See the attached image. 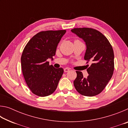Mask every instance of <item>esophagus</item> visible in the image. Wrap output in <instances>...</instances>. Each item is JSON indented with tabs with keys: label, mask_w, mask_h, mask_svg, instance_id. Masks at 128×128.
<instances>
[{
	"label": "esophagus",
	"mask_w": 128,
	"mask_h": 128,
	"mask_svg": "<svg viewBox=\"0 0 128 128\" xmlns=\"http://www.w3.org/2000/svg\"><path fill=\"white\" fill-rule=\"evenodd\" d=\"M69 70H70V68H65L64 69V71L65 72H68V71H69Z\"/></svg>",
	"instance_id": "obj_1"
}]
</instances>
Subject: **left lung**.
Here are the masks:
<instances>
[{"label":"left lung","mask_w":128,"mask_h":128,"mask_svg":"<svg viewBox=\"0 0 128 128\" xmlns=\"http://www.w3.org/2000/svg\"><path fill=\"white\" fill-rule=\"evenodd\" d=\"M73 33L83 39L86 44L84 59L92 62L87 69L88 76L84 78L80 71L73 82L76 89L84 96H93L102 92L113 75L114 53L107 38L96 29L74 28Z\"/></svg>","instance_id":"left-lung-1"}]
</instances>
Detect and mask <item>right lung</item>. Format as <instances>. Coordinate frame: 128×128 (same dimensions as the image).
<instances>
[{
    "instance_id": "add662e5",
    "label": "right lung",
    "mask_w": 128,
    "mask_h": 128,
    "mask_svg": "<svg viewBox=\"0 0 128 128\" xmlns=\"http://www.w3.org/2000/svg\"><path fill=\"white\" fill-rule=\"evenodd\" d=\"M66 32V30L39 32L24 49L21 58L22 74L28 88L37 96L52 94L63 74V69L55 68L47 59H53L58 43Z\"/></svg>"
}]
</instances>
